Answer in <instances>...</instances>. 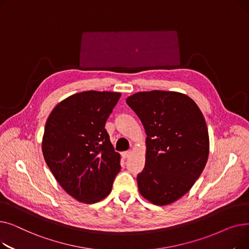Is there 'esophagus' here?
<instances>
[{
    "instance_id": "34e87169",
    "label": "esophagus",
    "mask_w": 249,
    "mask_h": 249,
    "mask_svg": "<svg viewBox=\"0 0 249 249\" xmlns=\"http://www.w3.org/2000/svg\"><path fill=\"white\" fill-rule=\"evenodd\" d=\"M130 154H131V151H124V152H122V158L127 159V158H129Z\"/></svg>"
}]
</instances>
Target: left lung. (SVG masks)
Listing matches in <instances>:
<instances>
[{
  "label": "left lung",
  "instance_id": "8db88e82",
  "mask_svg": "<svg viewBox=\"0 0 249 249\" xmlns=\"http://www.w3.org/2000/svg\"><path fill=\"white\" fill-rule=\"evenodd\" d=\"M126 103L147 135L139 192L155 205L171 204L190 191L208 160L205 118L190 97L177 91H140Z\"/></svg>",
  "mask_w": 249,
  "mask_h": 249
}]
</instances>
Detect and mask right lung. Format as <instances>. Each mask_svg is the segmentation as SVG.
<instances>
[{"mask_svg": "<svg viewBox=\"0 0 249 249\" xmlns=\"http://www.w3.org/2000/svg\"><path fill=\"white\" fill-rule=\"evenodd\" d=\"M120 97L112 91H83L60 102L46 121L45 162L62 189L80 202L106 198L120 172V154L105 129Z\"/></svg>", "mask_w": 249, "mask_h": 249, "instance_id": "add662e5", "label": "right lung"}]
</instances>
